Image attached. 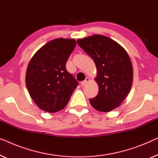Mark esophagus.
<instances>
[{"mask_svg":"<svg viewBox=\"0 0 158 158\" xmlns=\"http://www.w3.org/2000/svg\"><path fill=\"white\" fill-rule=\"evenodd\" d=\"M89 81H90V79H89V78H86V79L84 80V81L81 82V85L82 86H85L86 84L87 83H88V82H89Z\"/></svg>","mask_w":158,"mask_h":158,"instance_id":"esophagus-1","label":"esophagus"}]
</instances>
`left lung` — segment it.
Segmentation results:
<instances>
[{
	"label": "left lung",
	"mask_w": 158,
	"mask_h": 158,
	"mask_svg": "<svg viewBox=\"0 0 158 158\" xmlns=\"http://www.w3.org/2000/svg\"><path fill=\"white\" fill-rule=\"evenodd\" d=\"M77 43L93 59L97 69L95 81L98 93L89 99L91 105L101 112L120 106L133 84V66L127 52L114 40L102 35L78 39Z\"/></svg>",
	"instance_id": "left-lung-1"
}]
</instances>
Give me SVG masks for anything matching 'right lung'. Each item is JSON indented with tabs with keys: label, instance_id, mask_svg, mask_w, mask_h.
I'll return each instance as SVG.
<instances>
[{
	"label": "right lung",
	"instance_id": "1",
	"mask_svg": "<svg viewBox=\"0 0 158 158\" xmlns=\"http://www.w3.org/2000/svg\"><path fill=\"white\" fill-rule=\"evenodd\" d=\"M74 39L56 38L39 49L28 64L25 83L40 109L60 111L67 106L78 82L66 69V63L76 46Z\"/></svg>",
	"mask_w": 158,
	"mask_h": 158
}]
</instances>
